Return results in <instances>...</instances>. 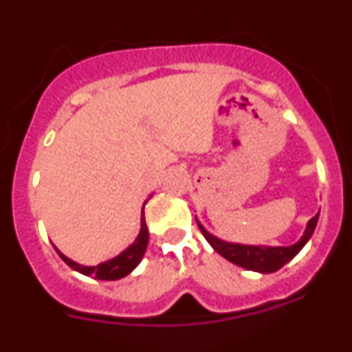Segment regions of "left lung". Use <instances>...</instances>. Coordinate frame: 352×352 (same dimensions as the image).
<instances>
[{
    "instance_id": "8db88e82",
    "label": "left lung",
    "mask_w": 352,
    "mask_h": 352,
    "mask_svg": "<svg viewBox=\"0 0 352 352\" xmlns=\"http://www.w3.org/2000/svg\"><path fill=\"white\" fill-rule=\"evenodd\" d=\"M319 220V213L309 220L307 229H305L303 236L298 243L289 245V247H263V245H239V243H227L223 239H219L217 236L210 234L201 223L199 229L203 232L204 238L208 239V243L219 252L220 256L226 257L227 261H231L232 264H238L245 270H252V272L259 273H273L276 270H280L284 264H287L292 257L296 256L298 252L305 247V243L309 241L310 236L314 234V229Z\"/></svg>"
}]
</instances>
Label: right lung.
Segmentation results:
<instances>
[{
    "mask_svg": "<svg viewBox=\"0 0 352 352\" xmlns=\"http://www.w3.org/2000/svg\"><path fill=\"white\" fill-rule=\"evenodd\" d=\"M148 227H146V220H144V213L141 217V231H139V236L135 238L132 245L129 248L121 252L120 256L113 257V259L105 261V263L96 264V266H82V264L74 263L72 259H68L67 256H63L60 250L61 259L70 266L72 270H76V272L82 273V275L88 276H95L96 280H120L123 276H126L129 273H132L133 270L138 268V264L141 263V259L144 257L146 247H148Z\"/></svg>",
    "mask_w": 352,
    "mask_h": 352,
    "instance_id": "add662e5",
    "label": "right lung"
}]
</instances>
